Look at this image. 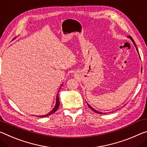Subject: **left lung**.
I'll return each instance as SVG.
<instances>
[{
  "label": "left lung",
  "mask_w": 147,
  "mask_h": 147,
  "mask_svg": "<svg viewBox=\"0 0 147 147\" xmlns=\"http://www.w3.org/2000/svg\"><path fill=\"white\" fill-rule=\"evenodd\" d=\"M128 38H129V39H130L131 41H132V42H133V44H134V45H135V47H136V50H137V51H138V54L139 55V51H138V48H137V47H136V43H135V42H134V40H133V39H132V38L131 37V36H128ZM139 58H140V56H139ZM86 103H87V102H86ZM87 105H88V107H89V108H90V109H92V111H94L95 113H99V114H103V113H102V112H100V111H96V109H94V108H92V107H91L90 106V105H89V104H88V103H87Z\"/></svg>",
  "instance_id": "left-lung-1"
}]
</instances>
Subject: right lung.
<instances>
[{"mask_svg":"<svg viewBox=\"0 0 147 147\" xmlns=\"http://www.w3.org/2000/svg\"><path fill=\"white\" fill-rule=\"evenodd\" d=\"M62 84L61 85V86H62ZM61 87H60L59 91H58V93H57V98H56V103H55V107H54L53 109L51 111H50L49 113H48L46 114V115H42V116H38V117H46L49 116V115H52L53 113H54L55 112L57 111V110L58 109H59V105H60L59 98V92L60 89H61Z\"/></svg>","mask_w":147,"mask_h":147,"instance_id":"add662e5","label":"right lung"}]
</instances>
